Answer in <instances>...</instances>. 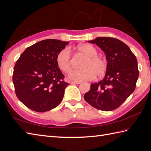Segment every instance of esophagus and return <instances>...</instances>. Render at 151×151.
Wrapping results in <instances>:
<instances>
[{
	"label": "esophagus",
	"instance_id": "34e87169",
	"mask_svg": "<svg viewBox=\"0 0 151 151\" xmlns=\"http://www.w3.org/2000/svg\"><path fill=\"white\" fill-rule=\"evenodd\" d=\"M70 83L71 84H80L82 82H79V81H71Z\"/></svg>",
	"mask_w": 151,
	"mask_h": 151
}]
</instances>
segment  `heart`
I'll return each instance as SVG.
<instances>
[{
	"label": "heart",
	"mask_w": 151,
	"mask_h": 151,
	"mask_svg": "<svg viewBox=\"0 0 151 151\" xmlns=\"http://www.w3.org/2000/svg\"><path fill=\"white\" fill-rule=\"evenodd\" d=\"M71 51H75L85 57L81 63L82 69L72 71L69 77L72 80L77 81L91 80L96 76L101 77L105 74L107 69L106 60L98 55V51L94 46L89 44H81L73 49L62 50L57 54L56 63L60 70L68 73L72 68Z\"/></svg>",
	"instance_id": "obj_1"
}]
</instances>
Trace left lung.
I'll use <instances>...</instances> for the list:
<instances>
[{
    "label": "left lung",
    "mask_w": 151,
    "mask_h": 151,
    "mask_svg": "<svg viewBox=\"0 0 151 151\" xmlns=\"http://www.w3.org/2000/svg\"><path fill=\"white\" fill-rule=\"evenodd\" d=\"M88 42L101 48L108 63L104 78L91 85L84 99L98 110H114L135 89L139 74L137 59L128 46L117 39L99 37Z\"/></svg>",
    "instance_id": "left-lung-1"
}]
</instances>
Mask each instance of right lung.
Returning a JSON list of instances; mask_svg holds the SVG:
<instances>
[{
  "label": "right lung",
  "mask_w": 151,
  "mask_h": 151,
  "mask_svg": "<svg viewBox=\"0 0 151 151\" xmlns=\"http://www.w3.org/2000/svg\"><path fill=\"white\" fill-rule=\"evenodd\" d=\"M69 42L42 40L27 48L15 64L13 82L20 101L37 112L59 105L69 83L56 63L57 54Z\"/></svg>",
  "instance_id": "1"
}]
</instances>
